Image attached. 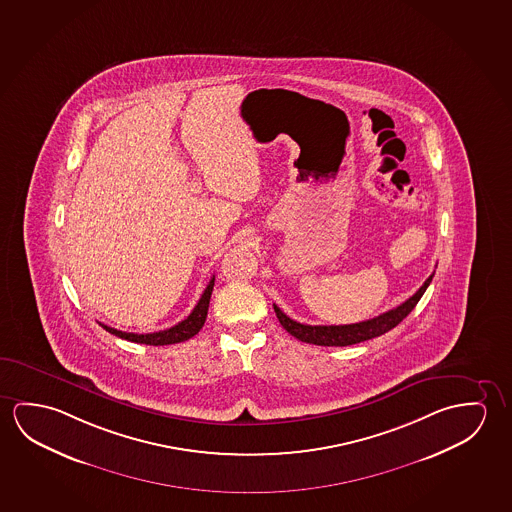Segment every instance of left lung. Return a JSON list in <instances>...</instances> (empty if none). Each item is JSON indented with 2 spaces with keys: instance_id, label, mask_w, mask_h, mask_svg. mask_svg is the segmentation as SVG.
Returning <instances> with one entry per match:
<instances>
[{
  "instance_id": "8db88e82",
  "label": "left lung",
  "mask_w": 512,
  "mask_h": 512,
  "mask_svg": "<svg viewBox=\"0 0 512 512\" xmlns=\"http://www.w3.org/2000/svg\"><path fill=\"white\" fill-rule=\"evenodd\" d=\"M434 274L427 277V281L420 286V290L409 297L406 302H402L397 308L390 309L382 313L379 317L370 318L359 324L349 325H308L295 322L290 317H286L281 309L274 304L279 322L283 325L293 338L304 341V343H313V345H322V347H347L361 341L372 340L381 334L388 333L393 327H397L404 318L413 311L414 306L422 299L423 293L429 288Z\"/></svg>"
}]
</instances>
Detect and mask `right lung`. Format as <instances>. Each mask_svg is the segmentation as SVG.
<instances>
[{
  "label": "right lung",
  "mask_w": 512,
  "mask_h": 512,
  "mask_svg": "<svg viewBox=\"0 0 512 512\" xmlns=\"http://www.w3.org/2000/svg\"><path fill=\"white\" fill-rule=\"evenodd\" d=\"M213 284H215V277H211L210 283L206 286L201 299L197 302V306L192 309V313L188 315L185 320H181L179 324L174 325L171 329L165 331H158V333L137 334V333H124L119 329H114L110 325H99L108 331L110 334H115L117 338L122 340L133 341V343H144V345H172V343H181L187 341L199 333L203 329L204 322H206V315H208V306H210L211 292H213Z\"/></svg>",
  "instance_id": "add662e5"
}]
</instances>
